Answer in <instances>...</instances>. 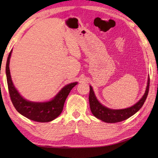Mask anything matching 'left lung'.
I'll return each instance as SVG.
<instances>
[{
	"label": "left lung",
	"instance_id": "obj_1",
	"mask_svg": "<svg viewBox=\"0 0 158 158\" xmlns=\"http://www.w3.org/2000/svg\"><path fill=\"white\" fill-rule=\"evenodd\" d=\"M149 82L150 79L149 77L145 94L143 95L141 99L138 102L136 103L132 106L129 107V108L117 110L110 109L101 105L98 102V100H97L92 86H89L90 90L89 95V102L90 109H91L92 114L96 118L106 123L119 122L128 119L131 116L135 115L137 111H139L140 109L143 106L144 102H145L149 93Z\"/></svg>",
	"mask_w": 158,
	"mask_h": 158
}]
</instances>
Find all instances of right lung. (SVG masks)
I'll use <instances>...</instances> for the list:
<instances>
[{"mask_svg":"<svg viewBox=\"0 0 158 158\" xmlns=\"http://www.w3.org/2000/svg\"><path fill=\"white\" fill-rule=\"evenodd\" d=\"M12 50L10 52L6 64V75L8 89L11 102L15 109L26 118L38 122H49L61 114L67 96L77 82L70 83L60 90L54 98L48 102H35L28 101L19 94L12 82L9 70V61Z\"/></svg>","mask_w":158,"mask_h":158,"instance_id":"add662e5","label":"right lung"}]
</instances>
